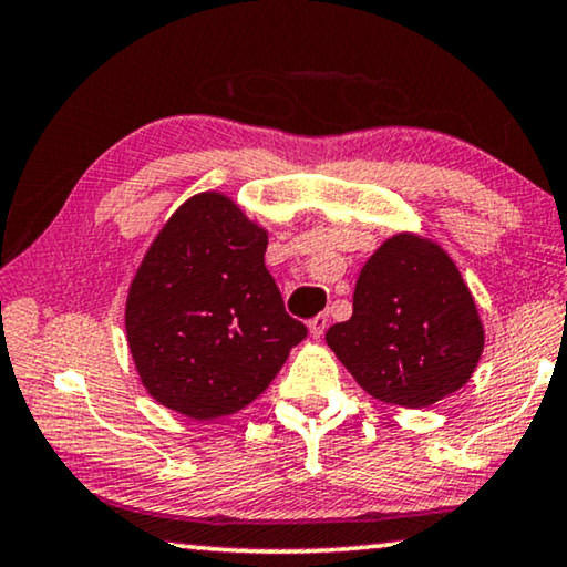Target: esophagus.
<instances>
[{
	"label": "esophagus",
	"instance_id": "esophagus-1",
	"mask_svg": "<svg viewBox=\"0 0 567 567\" xmlns=\"http://www.w3.org/2000/svg\"><path fill=\"white\" fill-rule=\"evenodd\" d=\"M327 327H329V317H327V313H317V317H313V319L309 321V332H311L313 339H319L321 334H324Z\"/></svg>",
	"mask_w": 567,
	"mask_h": 567
}]
</instances>
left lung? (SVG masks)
<instances>
[{
    "label": "left lung",
    "instance_id": "obj_1",
    "mask_svg": "<svg viewBox=\"0 0 567 567\" xmlns=\"http://www.w3.org/2000/svg\"><path fill=\"white\" fill-rule=\"evenodd\" d=\"M327 344L364 393L390 405L429 408L472 378L484 327L446 250L398 233L364 264L352 317L329 327Z\"/></svg>",
    "mask_w": 567,
    "mask_h": 567
}]
</instances>
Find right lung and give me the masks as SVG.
I'll use <instances>...</instances> for the list:
<instances>
[{
  "label": "right lung",
  "mask_w": 567,
  "mask_h": 567,
  "mask_svg": "<svg viewBox=\"0 0 567 567\" xmlns=\"http://www.w3.org/2000/svg\"><path fill=\"white\" fill-rule=\"evenodd\" d=\"M268 233L220 193L189 197L156 235L126 299V339L150 395L195 421L264 393L307 327L264 264Z\"/></svg>",
  "instance_id": "obj_1"
}]
</instances>
